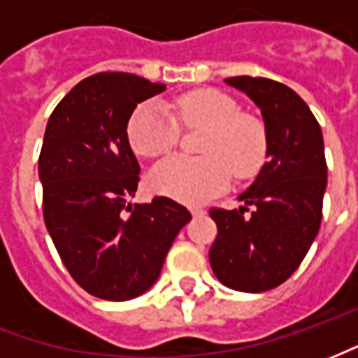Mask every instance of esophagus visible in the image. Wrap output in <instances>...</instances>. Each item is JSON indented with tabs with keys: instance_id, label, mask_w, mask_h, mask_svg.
<instances>
[{
	"instance_id": "34e87169",
	"label": "esophagus",
	"mask_w": 358,
	"mask_h": 358,
	"mask_svg": "<svg viewBox=\"0 0 358 358\" xmlns=\"http://www.w3.org/2000/svg\"><path fill=\"white\" fill-rule=\"evenodd\" d=\"M192 215H194L195 218L197 217H203V215H205V213H207V210H203V209H199V207H192Z\"/></svg>"
}]
</instances>
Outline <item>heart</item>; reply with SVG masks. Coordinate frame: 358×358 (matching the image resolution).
I'll return each mask as SVG.
<instances>
[{"instance_id": "obj_1", "label": "heart", "mask_w": 358, "mask_h": 358, "mask_svg": "<svg viewBox=\"0 0 358 358\" xmlns=\"http://www.w3.org/2000/svg\"><path fill=\"white\" fill-rule=\"evenodd\" d=\"M169 107L148 101L128 120V140L136 153L159 157L176 148L180 126L205 128L203 157L174 155L149 172V187L187 205H201L222 194L232 171L238 178L255 176L266 155V132L261 120L240 113L238 103L218 90H195L176 97ZM177 118L174 119L173 117Z\"/></svg>"}]
</instances>
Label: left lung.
Here are the masks:
<instances>
[{"mask_svg":"<svg viewBox=\"0 0 358 358\" xmlns=\"http://www.w3.org/2000/svg\"><path fill=\"white\" fill-rule=\"evenodd\" d=\"M224 82L261 109L266 163L238 197L240 209H210L218 234L209 261L226 287L261 293L292 276L318 234L328 184L322 130L307 103L280 82Z\"/></svg>","mask_w":358,"mask_h":358,"instance_id":"1","label":"left lung"}]
</instances>
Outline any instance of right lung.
Returning <instances> with one entry per match:
<instances>
[{"label":"right lung","mask_w":358,"mask_h":358,"mask_svg":"<svg viewBox=\"0 0 358 358\" xmlns=\"http://www.w3.org/2000/svg\"><path fill=\"white\" fill-rule=\"evenodd\" d=\"M164 90L136 74H94L61 99L45 126L38 161L45 228L71 276L99 299L148 292L192 220L169 197L128 203L140 182L128 120L138 103Z\"/></svg>","instance_id":"right-lung-1"}]
</instances>
